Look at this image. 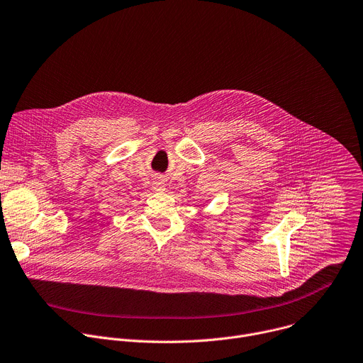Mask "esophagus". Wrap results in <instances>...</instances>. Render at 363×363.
<instances>
[{
	"label": "esophagus",
	"mask_w": 363,
	"mask_h": 363,
	"mask_svg": "<svg viewBox=\"0 0 363 363\" xmlns=\"http://www.w3.org/2000/svg\"><path fill=\"white\" fill-rule=\"evenodd\" d=\"M155 189H157V191H162V189H164V185H162L161 182H157V184H155Z\"/></svg>",
	"instance_id": "34e87169"
}]
</instances>
